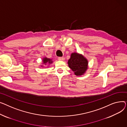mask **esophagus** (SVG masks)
I'll return each instance as SVG.
<instances>
[{"instance_id": "esophagus-1", "label": "esophagus", "mask_w": 127, "mask_h": 127, "mask_svg": "<svg viewBox=\"0 0 127 127\" xmlns=\"http://www.w3.org/2000/svg\"><path fill=\"white\" fill-rule=\"evenodd\" d=\"M58 60H59V61H64V58L63 57H58Z\"/></svg>"}]
</instances>
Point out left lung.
I'll list each match as a JSON object with an SVG mask.
<instances>
[{"mask_svg": "<svg viewBox=\"0 0 127 127\" xmlns=\"http://www.w3.org/2000/svg\"><path fill=\"white\" fill-rule=\"evenodd\" d=\"M68 64L69 68L77 76L83 75L88 69V60L84 56L77 53L71 54Z\"/></svg>", "mask_w": 127, "mask_h": 127, "instance_id": "left-lung-1", "label": "left lung"}]
</instances>
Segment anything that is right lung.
I'll return each instance as SVG.
<instances>
[{
	"label": "right lung",
	"mask_w": 127,
	"mask_h": 127,
	"mask_svg": "<svg viewBox=\"0 0 127 127\" xmlns=\"http://www.w3.org/2000/svg\"><path fill=\"white\" fill-rule=\"evenodd\" d=\"M42 62H43V64H52V63H53V61H52L51 59H50V58H48L47 57H44L42 59Z\"/></svg>",
	"instance_id": "obj_1"
}]
</instances>
